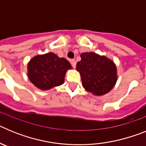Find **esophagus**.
<instances>
[{"label": "esophagus", "instance_id": "obj_1", "mask_svg": "<svg viewBox=\"0 0 146 146\" xmlns=\"http://www.w3.org/2000/svg\"><path fill=\"white\" fill-rule=\"evenodd\" d=\"M71 64H72V66L73 68H75L76 67V60L74 59H72L71 60Z\"/></svg>", "mask_w": 146, "mask_h": 146}]
</instances>
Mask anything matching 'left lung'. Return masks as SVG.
<instances>
[{
  "label": "left lung",
  "instance_id": "8db88e82",
  "mask_svg": "<svg viewBox=\"0 0 146 146\" xmlns=\"http://www.w3.org/2000/svg\"><path fill=\"white\" fill-rule=\"evenodd\" d=\"M77 64L83 88L95 96L111 91L117 82V68L114 62L95 52H82Z\"/></svg>",
  "mask_w": 146,
  "mask_h": 146
}]
</instances>
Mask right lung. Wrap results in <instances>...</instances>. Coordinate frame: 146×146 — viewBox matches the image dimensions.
<instances>
[{
    "label": "right lung",
    "instance_id": "1",
    "mask_svg": "<svg viewBox=\"0 0 146 146\" xmlns=\"http://www.w3.org/2000/svg\"><path fill=\"white\" fill-rule=\"evenodd\" d=\"M72 66L66 59L52 52L36 55L28 64L29 80L38 89L47 91L62 85Z\"/></svg>",
    "mask_w": 146,
    "mask_h": 146
}]
</instances>
